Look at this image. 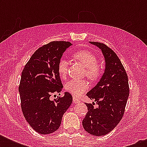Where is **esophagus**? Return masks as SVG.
<instances>
[{
  "instance_id": "obj_1",
  "label": "esophagus",
  "mask_w": 147,
  "mask_h": 147,
  "mask_svg": "<svg viewBox=\"0 0 147 147\" xmlns=\"http://www.w3.org/2000/svg\"><path fill=\"white\" fill-rule=\"evenodd\" d=\"M73 102L75 103V104H76V103L80 102V100H78V99L77 98H75V97H74V98H73Z\"/></svg>"
}]
</instances>
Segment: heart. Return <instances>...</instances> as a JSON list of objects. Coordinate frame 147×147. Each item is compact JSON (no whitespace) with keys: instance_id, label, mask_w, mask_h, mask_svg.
I'll use <instances>...</instances> for the list:
<instances>
[{"instance_id":"b5f03b06","label":"heart","mask_w":147,"mask_h":147,"mask_svg":"<svg viewBox=\"0 0 147 147\" xmlns=\"http://www.w3.org/2000/svg\"><path fill=\"white\" fill-rule=\"evenodd\" d=\"M74 57L80 61L85 67V75L91 80H96L100 76V69L98 65V59L94 53L87 50L77 51ZM69 70V62L66 59L61 58L58 62V72L61 78H65ZM88 88L86 81L81 79H71L65 84V89L74 97L81 96Z\"/></svg>"}]
</instances>
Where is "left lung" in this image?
<instances>
[{"instance_id":"1","label":"left lung","mask_w":147,"mask_h":147,"mask_svg":"<svg viewBox=\"0 0 147 147\" xmlns=\"http://www.w3.org/2000/svg\"><path fill=\"white\" fill-rule=\"evenodd\" d=\"M101 50L105 59V70L98 83L87 93L98 107L85 105L88 113L82 121L85 131L94 136L107 134L121 121L129 96L128 77L121 60L104 43L90 42Z\"/></svg>"}]
</instances>
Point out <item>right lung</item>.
Masks as SVG:
<instances>
[{"label": "right lung", "instance_id": "add662e5", "mask_svg": "<svg viewBox=\"0 0 147 147\" xmlns=\"http://www.w3.org/2000/svg\"><path fill=\"white\" fill-rule=\"evenodd\" d=\"M70 46L71 42L65 41L42 46L32 55L22 71L19 86L22 111L31 127L40 134L56 131L72 102L69 92L54 100L49 98L63 88L58 62Z\"/></svg>", "mask_w": 147, "mask_h": 147}]
</instances>
